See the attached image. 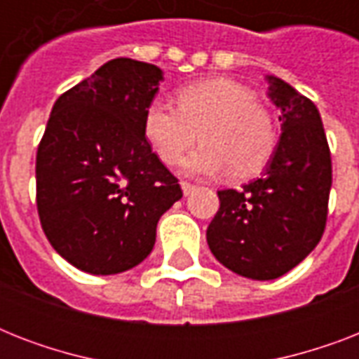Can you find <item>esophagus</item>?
Instances as JSON below:
<instances>
[{"mask_svg": "<svg viewBox=\"0 0 359 359\" xmlns=\"http://www.w3.org/2000/svg\"><path fill=\"white\" fill-rule=\"evenodd\" d=\"M180 188H182V194H184V196H190L191 191L196 190L197 186L190 184V182H186V180H182V182H180Z\"/></svg>", "mask_w": 359, "mask_h": 359, "instance_id": "obj_1", "label": "esophagus"}]
</instances>
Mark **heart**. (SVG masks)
<instances>
[{
    "label": "heart",
    "instance_id": "b5f03b06",
    "mask_svg": "<svg viewBox=\"0 0 359 359\" xmlns=\"http://www.w3.org/2000/svg\"><path fill=\"white\" fill-rule=\"evenodd\" d=\"M143 134L168 165L179 162L199 137L203 147L182 163L186 173L229 171L235 179L261 173L278 143L272 114L248 87L229 78L180 87L177 106L162 98L151 100L143 114Z\"/></svg>",
    "mask_w": 359,
    "mask_h": 359
}]
</instances>
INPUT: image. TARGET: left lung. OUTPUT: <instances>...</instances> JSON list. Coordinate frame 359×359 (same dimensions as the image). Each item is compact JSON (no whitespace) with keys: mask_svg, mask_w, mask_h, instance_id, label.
<instances>
[{"mask_svg":"<svg viewBox=\"0 0 359 359\" xmlns=\"http://www.w3.org/2000/svg\"><path fill=\"white\" fill-rule=\"evenodd\" d=\"M281 111V137L264 173L240 190H219L207 242L224 266L250 279H276L320 242L328 218L332 156L317 106L268 76Z\"/></svg>","mask_w":359,"mask_h":359,"instance_id":"8db88e82","label":"left lung"}]
</instances>
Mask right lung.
Returning a JSON list of instances; mask_svg holds the SVG:
<instances>
[{"label":"right lung","instance_id":"add662e5","mask_svg":"<svg viewBox=\"0 0 359 359\" xmlns=\"http://www.w3.org/2000/svg\"><path fill=\"white\" fill-rule=\"evenodd\" d=\"M162 80L156 65L117 57L53 104L36 151V210L53 250L87 273L140 264L182 197L143 134Z\"/></svg>","mask_w":359,"mask_h":359}]
</instances>
